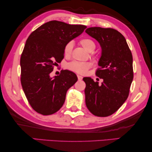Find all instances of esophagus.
<instances>
[{
	"label": "esophagus",
	"mask_w": 152,
	"mask_h": 152,
	"mask_svg": "<svg viewBox=\"0 0 152 152\" xmlns=\"http://www.w3.org/2000/svg\"><path fill=\"white\" fill-rule=\"evenodd\" d=\"M77 78H78V80H79V81H81V80H82V79H83V77L81 76V75H77Z\"/></svg>",
	"instance_id": "1"
}]
</instances>
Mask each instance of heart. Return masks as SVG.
I'll return each mask as SVG.
<instances>
[{"label":"heart","mask_w":152,"mask_h":152,"mask_svg":"<svg viewBox=\"0 0 152 152\" xmlns=\"http://www.w3.org/2000/svg\"><path fill=\"white\" fill-rule=\"evenodd\" d=\"M80 44L89 53L93 52L96 48V44L92 39L84 38L81 39ZM73 49V43L69 42L64 48V54L65 56H69L71 54ZM69 69L75 73L84 74L91 67V64L88 62L74 61L69 64Z\"/></svg>","instance_id":"obj_1"}]
</instances>
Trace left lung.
Listing matches in <instances>:
<instances>
[{"label":"left lung","mask_w":152,"mask_h":152,"mask_svg":"<svg viewBox=\"0 0 152 152\" xmlns=\"http://www.w3.org/2000/svg\"><path fill=\"white\" fill-rule=\"evenodd\" d=\"M101 47L96 75L102 85L91 77H83L87 108L97 116H110L127 99L133 79V56L123 35L116 29L99 27L86 30Z\"/></svg>","instance_id":"left-lung-1"}]
</instances>
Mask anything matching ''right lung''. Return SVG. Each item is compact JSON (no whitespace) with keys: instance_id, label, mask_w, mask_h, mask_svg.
I'll return each mask as SVG.
<instances>
[{"instance_id":"add662e5","label":"right lung","mask_w":152,"mask_h":152,"mask_svg":"<svg viewBox=\"0 0 152 152\" xmlns=\"http://www.w3.org/2000/svg\"><path fill=\"white\" fill-rule=\"evenodd\" d=\"M83 25L46 22L29 35L22 53L21 82L29 104L43 115L56 113L65 101L66 91L77 81L69 70L50 77L53 66L61 63L66 44L83 33Z\"/></svg>"}]
</instances>
